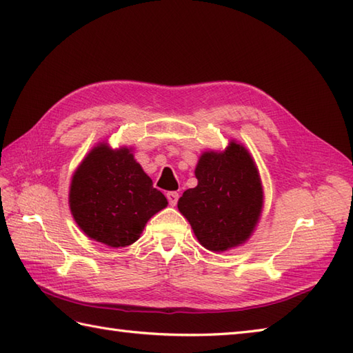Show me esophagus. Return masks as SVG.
Masks as SVG:
<instances>
[{
	"instance_id": "1",
	"label": "esophagus",
	"mask_w": 353,
	"mask_h": 353,
	"mask_svg": "<svg viewBox=\"0 0 353 353\" xmlns=\"http://www.w3.org/2000/svg\"><path fill=\"white\" fill-rule=\"evenodd\" d=\"M167 199H168V203L171 206H176L177 205V200H179V194L176 191H171V192H167Z\"/></svg>"
}]
</instances>
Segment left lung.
Here are the masks:
<instances>
[{"instance_id":"left-lung-1","label":"left lung","mask_w":353,"mask_h":353,"mask_svg":"<svg viewBox=\"0 0 353 353\" xmlns=\"http://www.w3.org/2000/svg\"><path fill=\"white\" fill-rule=\"evenodd\" d=\"M197 186L183 192L177 208L205 249L226 252L244 244L256 229L264 190L256 163L232 139L223 152L208 150L196 167Z\"/></svg>"}]
</instances>
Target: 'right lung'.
Wrapping results in <instances>:
<instances>
[{"label": "right lung", "instance_id": "right-lung-1", "mask_svg": "<svg viewBox=\"0 0 353 353\" xmlns=\"http://www.w3.org/2000/svg\"><path fill=\"white\" fill-rule=\"evenodd\" d=\"M167 205L130 147L112 148L99 142L71 179L70 209L77 226L114 249L139 239L147 221Z\"/></svg>", "mask_w": 353, "mask_h": 353}]
</instances>
